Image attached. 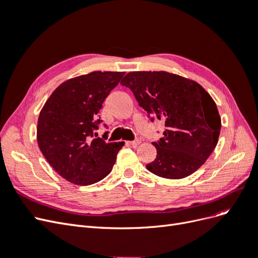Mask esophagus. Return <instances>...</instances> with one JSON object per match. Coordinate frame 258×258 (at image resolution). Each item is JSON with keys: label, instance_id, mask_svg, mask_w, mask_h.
Returning a JSON list of instances; mask_svg holds the SVG:
<instances>
[{"label": "esophagus", "instance_id": "obj_1", "mask_svg": "<svg viewBox=\"0 0 258 258\" xmlns=\"http://www.w3.org/2000/svg\"><path fill=\"white\" fill-rule=\"evenodd\" d=\"M140 143H141V140H140V139H137V140H135V141L128 142V144L131 145L132 147H138V145H139Z\"/></svg>", "mask_w": 258, "mask_h": 258}]
</instances>
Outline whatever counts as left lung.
<instances>
[{
    "label": "left lung",
    "instance_id": "1",
    "mask_svg": "<svg viewBox=\"0 0 258 258\" xmlns=\"http://www.w3.org/2000/svg\"><path fill=\"white\" fill-rule=\"evenodd\" d=\"M153 121H165L163 137L152 144L156 159L146 169L160 177L192 174L214 151L221 131L216 104L201 86L168 72H130L120 82Z\"/></svg>",
    "mask_w": 258,
    "mask_h": 258
}]
</instances>
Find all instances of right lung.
I'll list each match as a JSON object with an SVG mask.
<instances>
[{
	"label": "right lung",
	"instance_id": "right-lung-1",
	"mask_svg": "<svg viewBox=\"0 0 258 258\" xmlns=\"http://www.w3.org/2000/svg\"><path fill=\"white\" fill-rule=\"evenodd\" d=\"M123 72H91L68 80L46 101L37 121V144L49 165L67 181L91 185L111 172L124 142L95 139L99 111Z\"/></svg>",
	"mask_w": 258,
	"mask_h": 258
}]
</instances>
